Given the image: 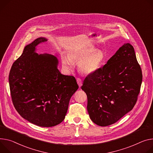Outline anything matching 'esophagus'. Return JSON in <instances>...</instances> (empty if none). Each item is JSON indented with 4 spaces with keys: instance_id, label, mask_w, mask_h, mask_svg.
<instances>
[{
    "instance_id": "obj_1",
    "label": "esophagus",
    "mask_w": 153,
    "mask_h": 153,
    "mask_svg": "<svg viewBox=\"0 0 153 153\" xmlns=\"http://www.w3.org/2000/svg\"><path fill=\"white\" fill-rule=\"evenodd\" d=\"M76 80H77V84H78L79 87H80L82 86V85L81 79H80V78H76Z\"/></svg>"
}]
</instances>
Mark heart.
<instances>
[{"instance_id":"heart-1","label":"heart","mask_w":153,"mask_h":153,"mask_svg":"<svg viewBox=\"0 0 153 153\" xmlns=\"http://www.w3.org/2000/svg\"><path fill=\"white\" fill-rule=\"evenodd\" d=\"M71 59L68 56L63 58L62 63L65 68H71L73 60L79 62L78 70L84 74H89L96 71L102 64L105 55L102 51L96 50L92 47L80 49L71 55Z\"/></svg>"}]
</instances>
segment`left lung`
<instances>
[{
	"mask_svg": "<svg viewBox=\"0 0 153 153\" xmlns=\"http://www.w3.org/2000/svg\"><path fill=\"white\" fill-rule=\"evenodd\" d=\"M142 73L133 46L124 43L107 63L88 75L81 87L87 96L90 119L98 126L118 121L133 108Z\"/></svg>",
	"mask_w": 153,
	"mask_h": 153,
	"instance_id": "8db88e82",
	"label": "left lung"
}]
</instances>
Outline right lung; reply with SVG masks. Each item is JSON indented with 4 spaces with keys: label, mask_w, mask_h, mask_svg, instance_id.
Here are the masks:
<instances>
[{
    "label": "right lung",
    "mask_w": 153,
    "mask_h": 153,
    "mask_svg": "<svg viewBox=\"0 0 153 153\" xmlns=\"http://www.w3.org/2000/svg\"><path fill=\"white\" fill-rule=\"evenodd\" d=\"M47 41L39 37L27 45L9 74L11 99L17 112L41 127L54 126L63 121L69 100L79 88L74 76L59 71L56 57L36 53V47Z\"/></svg>",
    "instance_id": "1"
}]
</instances>
